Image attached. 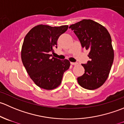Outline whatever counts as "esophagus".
<instances>
[{
	"label": "esophagus",
	"instance_id": "1",
	"mask_svg": "<svg viewBox=\"0 0 124 124\" xmlns=\"http://www.w3.org/2000/svg\"><path fill=\"white\" fill-rule=\"evenodd\" d=\"M71 64L72 65H77L78 63H77V62H71Z\"/></svg>",
	"mask_w": 124,
	"mask_h": 124
}]
</instances>
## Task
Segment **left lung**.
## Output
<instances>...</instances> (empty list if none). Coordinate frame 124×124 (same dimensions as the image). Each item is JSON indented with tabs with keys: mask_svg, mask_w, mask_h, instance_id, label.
Here are the masks:
<instances>
[{
	"mask_svg": "<svg viewBox=\"0 0 124 124\" xmlns=\"http://www.w3.org/2000/svg\"><path fill=\"white\" fill-rule=\"evenodd\" d=\"M80 42L82 48L89 50L90 61L82 64L83 76L77 78L78 84L89 90L98 88L108 77L114 59L112 39L107 30L92 20L84 19L69 27Z\"/></svg>",
	"mask_w": 124,
	"mask_h": 124,
	"instance_id": "obj_1",
	"label": "left lung"
}]
</instances>
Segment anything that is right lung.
I'll return each instance as SVG.
<instances>
[{
    "mask_svg": "<svg viewBox=\"0 0 124 124\" xmlns=\"http://www.w3.org/2000/svg\"><path fill=\"white\" fill-rule=\"evenodd\" d=\"M68 26L51 27L38 25L32 28L24 39L22 60L31 79L37 86L52 90L59 86L63 73L70 68L67 59L60 60L52 56L57 41Z\"/></svg>",
    "mask_w": 124,
    "mask_h": 124,
    "instance_id": "obj_1",
    "label": "right lung"
}]
</instances>
